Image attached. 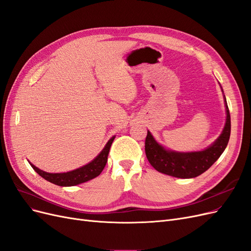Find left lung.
Instances as JSON below:
<instances>
[{"label": "left lung", "mask_w": 251, "mask_h": 251, "mask_svg": "<svg viewBox=\"0 0 251 251\" xmlns=\"http://www.w3.org/2000/svg\"><path fill=\"white\" fill-rule=\"evenodd\" d=\"M223 91V90H222ZM226 123L221 135L207 149L199 151L181 153L165 150L148 131L146 138V155L153 168L162 174L176 178H195L206 172L222 155L230 137V114L224 96Z\"/></svg>", "instance_id": "8db88e82"}]
</instances>
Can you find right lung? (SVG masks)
<instances>
[{"label":"right lung","instance_id":"add662e5","mask_svg":"<svg viewBox=\"0 0 251 251\" xmlns=\"http://www.w3.org/2000/svg\"><path fill=\"white\" fill-rule=\"evenodd\" d=\"M115 138V136L107 142L105 147L103 150L100 151L98 156L94 159V160L91 161L90 163L81 166V168L74 170L71 172H67V173H59V174H52V173H47L44 172L40 169H37L36 166H34L32 163H30V165L32 166V169L40 175L41 177H43L45 180H47L51 183L59 185V186H74L80 183H83V182H87L91 179H94L95 177L100 176L102 170L104 169L105 164H107L108 161V155L110 151L111 144Z\"/></svg>","mask_w":251,"mask_h":251}]
</instances>
